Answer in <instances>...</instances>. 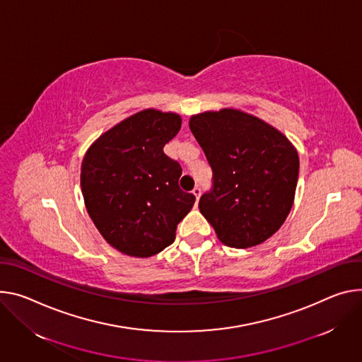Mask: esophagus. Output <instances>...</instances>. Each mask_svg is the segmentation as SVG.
<instances>
[{"label": "esophagus", "instance_id": "obj_1", "mask_svg": "<svg viewBox=\"0 0 362 362\" xmlns=\"http://www.w3.org/2000/svg\"><path fill=\"white\" fill-rule=\"evenodd\" d=\"M201 192H202V190H201L199 186H196V187L192 190V193L196 196V199H198V201H199V198H201Z\"/></svg>", "mask_w": 362, "mask_h": 362}]
</instances>
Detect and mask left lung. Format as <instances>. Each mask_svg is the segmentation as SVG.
<instances>
[{
  "label": "left lung",
  "instance_id": "8db88e82",
  "mask_svg": "<svg viewBox=\"0 0 362 362\" xmlns=\"http://www.w3.org/2000/svg\"><path fill=\"white\" fill-rule=\"evenodd\" d=\"M190 131L212 169L201 214L228 247L269 240L286 221L299 177V156L279 129L240 110L192 115Z\"/></svg>",
  "mask_w": 362,
  "mask_h": 362
}]
</instances>
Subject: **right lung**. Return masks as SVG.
<instances>
[{
  "label": "right lung",
  "instance_id": "right-lung-1",
  "mask_svg": "<svg viewBox=\"0 0 362 362\" xmlns=\"http://www.w3.org/2000/svg\"><path fill=\"white\" fill-rule=\"evenodd\" d=\"M180 127L175 112L143 110L108 129L83 157L86 211L122 254L144 258L169 247L194 204V194L179 187L180 164L163 151Z\"/></svg>",
  "mask_w": 362,
  "mask_h": 362
}]
</instances>
